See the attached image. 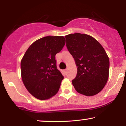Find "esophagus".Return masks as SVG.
<instances>
[{
  "mask_svg": "<svg viewBox=\"0 0 126 126\" xmlns=\"http://www.w3.org/2000/svg\"><path fill=\"white\" fill-rule=\"evenodd\" d=\"M67 71H68V69H65V70H64V73H65V74H66Z\"/></svg>",
  "mask_w": 126,
  "mask_h": 126,
  "instance_id": "esophagus-1",
  "label": "esophagus"
}]
</instances>
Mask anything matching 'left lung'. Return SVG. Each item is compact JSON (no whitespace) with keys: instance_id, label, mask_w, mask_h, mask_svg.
<instances>
[{"instance_id":"8db88e82","label":"left lung","mask_w":126,"mask_h":126,"mask_svg":"<svg viewBox=\"0 0 126 126\" xmlns=\"http://www.w3.org/2000/svg\"><path fill=\"white\" fill-rule=\"evenodd\" d=\"M65 38L67 49L77 66L72 84L81 94L95 95L103 89L109 76L110 61L106 51L97 40L87 34H70Z\"/></svg>"}]
</instances>
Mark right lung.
Masks as SVG:
<instances>
[{"label": "right lung", "mask_w": 126, "mask_h": 126, "mask_svg": "<svg viewBox=\"0 0 126 126\" xmlns=\"http://www.w3.org/2000/svg\"><path fill=\"white\" fill-rule=\"evenodd\" d=\"M65 44L63 36H47L31 45L21 60L23 82L34 97L46 100L58 92L63 76L55 56Z\"/></svg>", "instance_id": "obj_1"}]
</instances>
